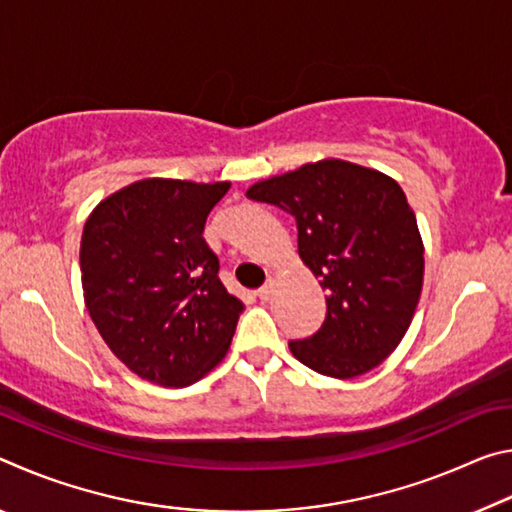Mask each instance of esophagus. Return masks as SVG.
Returning <instances> with one entry per match:
<instances>
[{"label": "esophagus", "instance_id": "esophagus-1", "mask_svg": "<svg viewBox=\"0 0 512 512\" xmlns=\"http://www.w3.org/2000/svg\"><path fill=\"white\" fill-rule=\"evenodd\" d=\"M271 296H273V282H266L262 289H257V298L259 300H271Z\"/></svg>", "mask_w": 512, "mask_h": 512}]
</instances>
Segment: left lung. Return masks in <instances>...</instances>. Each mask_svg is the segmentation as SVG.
Masks as SVG:
<instances>
[{"instance_id":"left-lung-1","label":"left lung","mask_w":512,"mask_h":512,"mask_svg":"<svg viewBox=\"0 0 512 512\" xmlns=\"http://www.w3.org/2000/svg\"><path fill=\"white\" fill-rule=\"evenodd\" d=\"M296 219L298 253L327 293L316 334L289 341L300 363L336 379L377 368L411 325L424 248L402 187L384 173L320 160L246 192Z\"/></svg>"}]
</instances>
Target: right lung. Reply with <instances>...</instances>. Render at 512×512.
Segmentation results:
<instances>
[{
    "instance_id": "right-lung-1",
    "label": "right lung",
    "mask_w": 512,
    "mask_h": 512,
    "mask_svg": "<svg viewBox=\"0 0 512 512\" xmlns=\"http://www.w3.org/2000/svg\"><path fill=\"white\" fill-rule=\"evenodd\" d=\"M228 189L140 180L85 221V305L115 357L153 384H194L230 348L244 302L223 287L219 257L203 239Z\"/></svg>"
}]
</instances>
